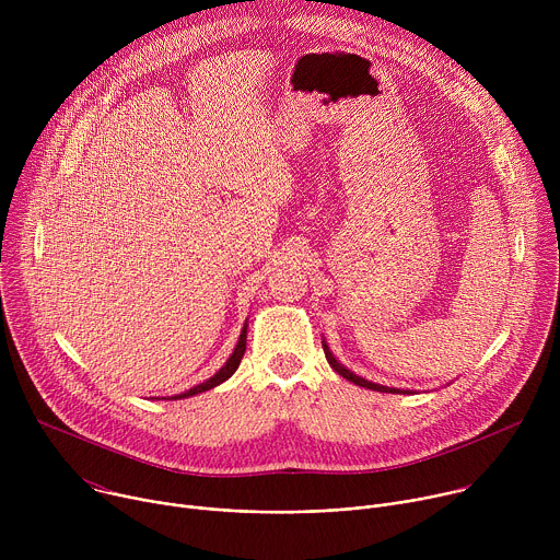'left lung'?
Here are the masks:
<instances>
[{
    "instance_id": "left-lung-1",
    "label": "left lung",
    "mask_w": 560,
    "mask_h": 560,
    "mask_svg": "<svg viewBox=\"0 0 560 560\" xmlns=\"http://www.w3.org/2000/svg\"><path fill=\"white\" fill-rule=\"evenodd\" d=\"M324 352H326V359H328V363H330V368L335 370V372H339L343 378H348V381H352V383H357V385H361V387H368V389H376V392H389V394H406L404 389H396V387H385V385H378V383H372V381H365V378H361V376H357V374H352L348 368H343L335 357H332V352H330V348L324 343Z\"/></svg>"
}]
</instances>
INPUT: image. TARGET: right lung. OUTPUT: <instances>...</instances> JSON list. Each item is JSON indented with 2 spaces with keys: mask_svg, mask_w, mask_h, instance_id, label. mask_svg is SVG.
Listing matches in <instances>:
<instances>
[{
  "mask_svg": "<svg viewBox=\"0 0 560 560\" xmlns=\"http://www.w3.org/2000/svg\"><path fill=\"white\" fill-rule=\"evenodd\" d=\"M244 352H246V328L242 330V337H238V343H236V348H234L232 357L225 361V365H223V368H221L212 378H208V381H203L201 385H195V387H190L188 392H184V394H179V396H173V398H186V396H192V394H199V392L212 389L214 385L223 383L225 378H230V376L236 372L238 363H242V359H244Z\"/></svg>",
  "mask_w": 560,
  "mask_h": 560,
  "instance_id": "add662e5",
  "label": "right lung"
}]
</instances>
